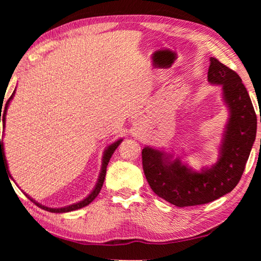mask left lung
Instances as JSON below:
<instances>
[{
    "mask_svg": "<svg viewBox=\"0 0 261 261\" xmlns=\"http://www.w3.org/2000/svg\"><path fill=\"white\" fill-rule=\"evenodd\" d=\"M207 81L222 87L229 110L218 162L196 171L162 149H142L143 171L151 190L179 207L213 202L233 190L256 140L257 116L240 76L216 58L211 57Z\"/></svg>",
    "mask_w": 261,
    "mask_h": 261,
    "instance_id": "8db88e82",
    "label": "left lung"
}]
</instances>
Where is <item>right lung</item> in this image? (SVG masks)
<instances>
[{
	"instance_id": "add662e5",
	"label": "right lung",
	"mask_w": 261,
	"mask_h": 261,
	"mask_svg": "<svg viewBox=\"0 0 261 261\" xmlns=\"http://www.w3.org/2000/svg\"><path fill=\"white\" fill-rule=\"evenodd\" d=\"M14 93H15V90L13 91L12 95H11L10 98L8 99V102L4 104L3 113L0 114V122H1V120H2V122H3V127H5V116H7V111H8V108H9V104H10L11 101H12V98H13V96H14ZM1 105H2V104H1ZM0 112H2V109L0 110ZM122 140H123V139L116 140L115 142L111 143V145H110L107 149H105L104 153H103V158H102L101 171H99V175H98L96 185H95V187L93 188V191H92L90 194H88L87 197H85L84 199H82L81 202H77V203H74V204H71V205H68V206H64V207H48V206H45V205L39 204L38 202L35 201V199L31 198L29 195H27V194L24 193L25 196H28V198L31 199V201H32L33 203H35V204L37 205V206H39V207L42 208V210L49 211V212H51V213H66V212H71V211H75V210H79V208H82V207L86 206V205H88L91 202H93L94 199H95V197L98 195V193L101 192V188H102V186H103V182H104V179H105V175H107V167H108V165H109L110 159H111V157H112V154H113V152L115 151V149L118 148L120 143L122 142ZM1 165H3L4 167L7 168L8 174H9V176H10V178H11V175H10V173H9V167H8L7 159H5L3 140L0 139V166H1ZM10 182H11V181H10Z\"/></svg>"
}]
</instances>
